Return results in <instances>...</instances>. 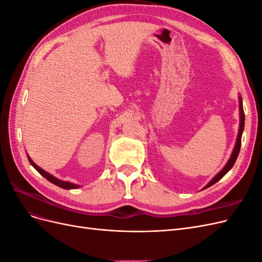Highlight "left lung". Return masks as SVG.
I'll list each match as a JSON object with an SVG mask.
<instances>
[{"label":"left lung","mask_w":262,"mask_h":262,"mask_svg":"<svg viewBox=\"0 0 262 262\" xmlns=\"http://www.w3.org/2000/svg\"><path fill=\"white\" fill-rule=\"evenodd\" d=\"M238 100H239V129H238V134H237V139H236V143H235V146H234V149L232 152V155L231 157H229V160L227 161L226 165L224 166L223 168H222V170L216 173L215 176H214L209 182L208 185L205 186L203 189H207L209 187H211L212 185L215 184V182H217L221 178H223L226 173L232 169V167L234 166L236 160H237V156H238L239 154V150H241V144H242V136H243V131H244V126H245V114H244V108H243V99H242V96L239 95L238 96Z\"/></svg>","instance_id":"obj_1"}]
</instances>
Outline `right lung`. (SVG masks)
<instances>
[{
  "label": "right lung",
  "instance_id": "obj_1",
  "mask_svg": "<svg viewBox=\"0 0 262 262\" xmlns=\"http://www.w3.org/2000/svg\"><path fill=\"white\" fill-rule=\"evenodd\" d=\"M27 157H28V161H29V163L33 165V167L40 173L41 176H43L47 180H49L50 182H52L53 185H55V186H58V187H60V188H63V189H77V188H80L81 186L80 185H76V184H73V182H70V181H64V180H61V179H59V178H57V177H54V176H52L51 173H49L48 171H46V170H43V169H41L40 167H39L38 165H36L34 162H33V160H31V158L27 155Z\"/></svg>",
  "mask_w": 262,
  "mask_h": 262
}]
</instances>
